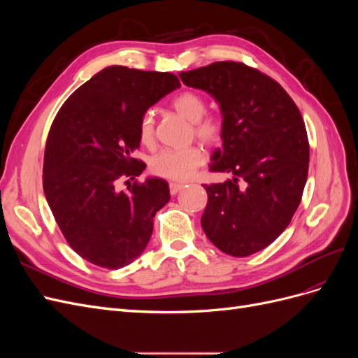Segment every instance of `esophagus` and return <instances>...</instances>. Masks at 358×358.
<instances>
[{
    "label": "esophagus",
    "mask_w": 358,
    "mask_h": 358,
    "mask_svg": "<svg viewBox=\"0 0 358 358\" xmlns=\"http://www.w3.org/2000/svg\"><path fill=\"white\" fill-rule=\"evenodd\" d=\"M169 187H170V194H171V196H175V194H178V192L183 188V183L170 182V183H169Z\"/></svg>",
    "instance_id": "1"
}]
</instances>
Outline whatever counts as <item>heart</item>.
Listing matches in <instances>:
<instances>
[{"label":"heart","mask_w":358,"mask_h":358,"mask_svg":"<svg viewBox=\"0 0 358 358\" xmlns=\"http://www.w3.org/2000/svg\"><path fill=\"white\" fill-rule=\"evenodd\" d=\"M171 107L180 116L192 122V131L197 138L208 145H218L224 136L222 119L208 115V104L203 96L194 91H183L171 100ZM140 143L150 146L155 138V125L152 112L140 116L137 125ZM204 162V152L200 146L182 149H162L149 161V169L154 175L171 180H185Z\"/></svg>","instance_id":"heart-1"}]
</instances>
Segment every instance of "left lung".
<instances>
[{"label":"left lung","instance_id":"left-lung-1","mask_svg":"<svg viewBox=\"0 0 358 358\" xmlns=\"http://www.w3.org/2000/svg\"><path fill=\"white\" fill-rule=\"evenodd\" d=\"M179 76L220 103L222 149L215 150L210 171L233 175L203 185V230L222 252L252 255L278 239L301 201L309 169L301 113L275 79L243 62H213Z\"/></svg>","mask_w":358,"mask_h":358}]
</instances>
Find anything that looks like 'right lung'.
<instances>
[{"label": "right lung", "mask_w": 358, "mask_h": 358, "mask_svg": "<svg viewBox=\"0 0 358 358\" xmlns=\"http://www.w3.org/2000/svg\"><path fill=\"white\" fill-rule=\"evenodd\" d=\"M180 86L173 73L112 66L79 86L53 119L43 189L61 233L86 262L109 270L131 264L170 200L164 179L137 182V125L150 106ZM119 178L129 180L117 192Z\"/></svg>", "instance_id": "obj_1"}]
</instances>
